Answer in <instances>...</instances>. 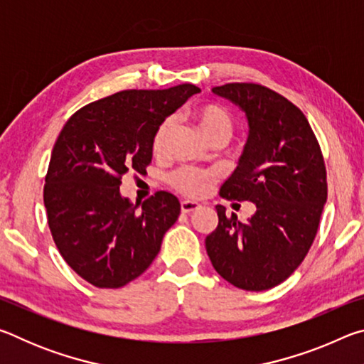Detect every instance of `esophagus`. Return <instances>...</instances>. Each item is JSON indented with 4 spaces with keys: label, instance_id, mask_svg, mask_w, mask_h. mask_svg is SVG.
Masks as SVG:
<instances>
[{
    "label": "esophagus",
    "instance_id": "34e87169",
    "mask_svg": "<svg viewBox=\"0 0 364 364\" xmlns=\"http://www.w3.org/2000/svg\"><path fill=\"white\" fill-rule=\"evenodd\" d=\"M200 205L197 204V202H194V200H183L181 202V212L183 213H191V212H194V210H197V208H199Z\"/></svg>",
    "mask_w": 364,
    "mask_h": 364
}]
</instances>
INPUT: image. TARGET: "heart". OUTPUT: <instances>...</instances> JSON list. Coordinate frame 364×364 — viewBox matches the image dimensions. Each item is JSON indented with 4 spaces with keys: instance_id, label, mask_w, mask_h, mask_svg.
<instances>
[{
    "instance_id": "b5f03b06",
    "label": "heart",
    "mask_w": 364,
    "mask_h": 364,
    "mask_svg": "<svg viewBox=\"0 0 364 364\" xmlns=\"http://www.w3.org/2000/svg\"><path fill=\"white\" fill-rule=\"evenodd\" d=\"M191 117H193V120L196 122L202 136L207 141L221 139L226 143L228 138L231 136L234 128V119L223 107L215 106V104H205V106H199L191 110ZM171 127H173V122L167 119L156 128V133H154L151 143L152 151L156 154L162 152L165 141H167L171 132ZM213 180L215 176L212 173H208V171H202L191 167L178 168L170 175L171 186L186 196L204 194L205 191L210 188Z\"/></svg>"
}]
</instances>
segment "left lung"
<instances>
[{
  "label": "left lung",
  "mask_w": 364,
  "mask_h": 364,
  "mask_svg": "<svg viewBox=\"0 0 364 364\" xmlns=\"http://www.w3.org/2000/svg\"><path fill=\"white\" fill-rule=\"evenodd\" d=\"M212 91L241 107L249 122L239 165L220 196L254 202L257 210L241 223L217 205L218 226L205 249L230 284L267 291L299 268L315 241L328 199L321 147L304 112L267 86L226 83Z\"/></svg>",
  "instance_id": "1"
}]
</instances>
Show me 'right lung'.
I'll return each instance as SVG.
<instances>
[{"instance_id":"1","label":"right lung","mask_w":364,"mask_h":364,"mask_svg":"<svg viewBox=\"0 0 364 364\" xmlns=\"http://www.w3.org/2000/svg\"><path fill=\"white\" fill-rule=\"evenodd\" d=\"M199 91L191 83L119 91L86 104L60 130L43 200L59 254L90 284L125 286L157 257L180 200L159 191L138 212L120 196L122 176L144 173L156 128Z\"/></svg>"}]
</instances>
